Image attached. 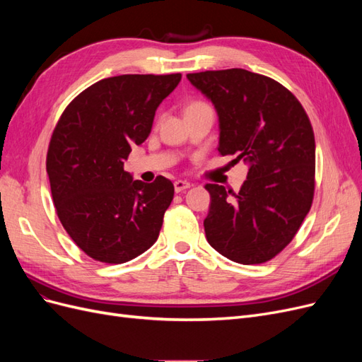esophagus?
I'll return each mask as SVG.
<instances>
[{"instance_id": "esophagus-1", "label": "esophagus", "mask_w": 362, "mask_h": 362, "mask_svg": "<svg viewBox=\"0 0 362 362\" xmlns=\"http://www.w3.org/2000/svg\"><path fill=\"white\" fill-rule=\"evenodd\" d=\"M190 182H187V181H182V180H178V181H175L173 182V187H175V192L177 193H180V192H184V190H187L189 187H190Z\"/></svg>"}]
</instances>
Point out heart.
I'll return each instance as SVG.
<instances>
[{
    "mask_svg": "<svg viewBox=\"0 0 362 362\" xmlns=\"http://www.w3.org/2000/svg\"><path fill=\"white\" fill-rule=\"evenodd\" d=\"M199 104H204V103H199V101H196V103H192L187 108H190V107H196V105H199Z\"/></svg>",
    "mask_w": 362,
    "mask_h": 362,
    "instance_id": "heart-1",
    "label": "heart"
}]
</instances>
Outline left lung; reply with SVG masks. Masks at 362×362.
<instances>
[{
  "label": "left lung",
  "instance_id": "obj_1",
  "mask_svg": "<svg viewBox=\"0 0 362 362\" xmlns=\"http://www.w3.org/2000/svg\"><path fill=\"white\" fill-rule=\"evenodd\" d=\"M187 80L216 108L218 154L249 164L238 194L205 185L211 198L206 240L238 264H261L291 242L311 208V122L296 96L269 76L235 68L187 74Z\"/></svg>",
  "mask_w": 362,
  "mask_h": 362
}]
</instances>
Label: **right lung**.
<instances>
[{"instance_id":"add662e5","label":"right lung","mask_w":362,"mask_h":362,"mask_svg":"<svg viewBox=\"0 0 362 362\" xmlns=\"http://www.w3.org/2000/svg\"><path fill=\"white\" fill-rule=\"evenodd\" d=\"M181 74L117 75L87 87L54 129L47 172L63 228L87 255L120 264L157 242L173 184H146L124 170L148 139L158 105Z\"/></svg>"}]
</instances>
